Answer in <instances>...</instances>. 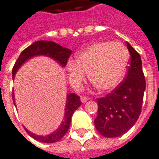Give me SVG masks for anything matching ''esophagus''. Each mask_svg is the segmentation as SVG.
Returning a JSON list of instances; mask_svg holds the SVG:
<instances>
[{"label":"esophagus","instance_id":"34e87169","mask_svg":"<svg viewBox=\"0 0 159 159\" xmlns=\"http://www.w3.org/2000/svg\"><path fill=\"white\" fill-rule=\"evenodd\" d=\"M89 100V98L87 97V96H82L81 97V101L83 102V103H85L87 101Z\"/></svg>","mask_w":159,"mask_h":159}]
</instances>
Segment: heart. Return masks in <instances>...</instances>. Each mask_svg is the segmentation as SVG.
<instances>
[{"mask_svg":"<svg viewBox=\"0 0 159 159\" xmlns=\"http://www.w3.org/2000/svg\"><path fill=\"white\" fill-rule=\"evenodd\" d=\"M129 61L126 48L120 43H95L76 56V62L68 63L70 81L81 83L84 72L89 82L99 91H109L118 85L123 78Z\"/></svg>","mask_w":159,"mask_h":159,"instance_id":"obj_1","label":"heart"}]
</instances>
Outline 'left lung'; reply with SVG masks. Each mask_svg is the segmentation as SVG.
<instances>
[{
	"label": "left lung",
	"instance_id": "1",
	"mask_svg": "<svg viewBox=\"0 0 159 159\" xmlns=\"http://www.w3.org/2000/svg\"><path fill=\"white\" fill-rule=\"evenodd\" d=\"M130 55L124 80L105 97L98 98L95 127L104 137H117L132 127L142 112L146 81L142 59L129 43Z\"/></svg>",
	"mask_w": 159,
	"mask_h": 159
}]
</instances>
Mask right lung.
I'll use <instances>...</instances> for the list:
<instances>
[{
  "label": "right lung",
  "mask_w": 159,
  "mask_h": 159,
  "mask_svg": "<svg viewBox=\"0 0 159 159\" xmlns=\"http://www.w3.org/2000/svg\"><path fill=\"white\" fill-rule=\"evenodd\" d=\"M71 55V50L62 47L58 43L52 42V41L46 40H39L36 41L31 45L27 47L25 50H23L19 57L14 64L12 68V76L14 77L16 71L18 70V68L24 63V62L35 56H50L51 58L55 59L56 61L61 65L62 66H65L67 64L68 59ZM12 99L14 102V96L12 93ZM82 104V102L80 100V97L77 96L76 93H69L67 95V100H66V111H65V119L64 121L62 122L61 125L60 126L58 130L55 131L54 133L48 135L46 136H36L34 134L31 133L30 131L27 130H25L28 132L29 136L33 137L34 139L43 143H53L56 142L61 139L65 136L70 127L71 116L73 115L74 111Z\"/></svg>",
  "instance_id": "right-lung-1"
}]
</instances>
